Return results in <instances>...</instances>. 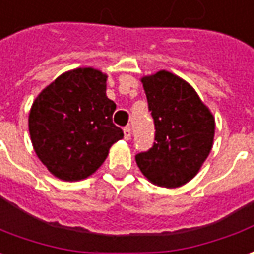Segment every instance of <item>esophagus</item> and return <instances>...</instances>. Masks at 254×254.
Listing matches in <instances>:
<instances>
[{
	"mask_svg": "<svg viewBox=\"0 0 254 254\" xmlns=\"http://www.w3.org/2000/svg\"><path fill=\"white\" fill-rule=\"evenodd\" d=\"M123 132H124V138H126L127 141H128V139H131V128L128 127V126H127V127H124Z\"/></svg>",
	"mask_w": 254,
	"mask_h": 254,
	"instance_id": "34e87169",
	"label": "esophagus"
}]
</instances>
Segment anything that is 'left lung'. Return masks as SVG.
Segmentation results:
<instances>
[{"instance_id": "obj_1", "label": "left lung", "mask_w": 254, "mask_h": 254, "mask_svg": "<svg viewBox=\"0 0 254 254\" xmlns=\"http://www.w3.org/2000/svg\"><path fill=\"white\" fill-rule=\"evenodd\" d=\"M155 122V142L135 156L155 185L178 188L196 176L213 148L216 122L196 91L181 77L160 70L141 78Z\"/></svg>"}]
</instances>
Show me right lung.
Listing matches in <instances>:
<instances>
[{
	"label": "right lung",
	"instance_id": "add662e5",
	"mask_svg": "<svg viewBox=\"0 0 254 254\" xmlns=\"http://www.w3.org/2000/svg\"><path fill=\"white\" fill-rule=\"evenodd\" d=\"M108 76L94 67L61 74L34 99L29 131L34 152L64 181L90 177L123 131L112 122L116 104L106 97Z\"/></svg>",
	"mask_w": 254,
	"mask_h": 254
}]
</instances>
